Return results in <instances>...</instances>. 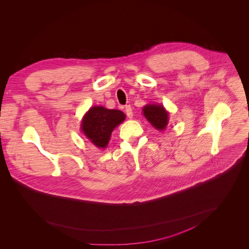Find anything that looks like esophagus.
Returning <instances> with one entry per match:
<instances>
[{
	"mask_svg": "<svg viewBox=\"0 0 249 249\" xmlns=\"http://www.w3.org/2000/svg\"><path fill=\"white\" fill-rule=\"evenodd\" d=\"M125 113H126V115L128 116L129 118L133 117V111H132V108H131L130 105H127V106L125 107Z\"/></svg>",
	"mask_w": 249,
	"mask_h": 249,
	"instance_id": "obj_1",
	"label": "esophagus"
}]
</instances>
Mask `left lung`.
Masks as SVG:
<instances>
[{"instance_id":"1","label":"left lung","mask_w":249,"mask_h":249,"mask_svg":"<svg viewBox=\"0 0 249 249\" xmlns=\"http://www.w3.org/2000/svg\"><path fill=\"white\" fill-rule=\"evenodd\" d=\"M145 118L157 130H164L168 124V112L162 105L148 104L143 108Z\"/></svg>"}]
</instances>
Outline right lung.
Masks as SVG:
<instances>
[{"label": "right lung", "mask_w": 249, "mask_h": 249, "mask_svg": "<svg viewBox=\"0 0 249 249\" xmlns=\"http://www.w3.org/2000/svg\"><path fill=\"white\" fill-rule=\"evenodd\" d=\"M125 114L120 110L94 106L83 117L81 130L96 147L106 148L113 130L125 120Z\"/></svg>", "instance_id": "1"}]
</instances>
